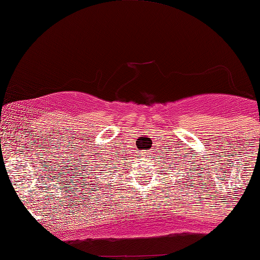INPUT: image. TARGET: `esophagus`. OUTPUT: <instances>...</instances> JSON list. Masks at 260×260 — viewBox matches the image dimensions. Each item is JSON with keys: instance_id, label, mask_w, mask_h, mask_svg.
Masks as SVG:
<instances>
[{"instance_id": "esophagus-1", "label": "esophagus", "mask_w": 260, "mask_h": 260, "mask_svg": "<svg viewBox=\"0 0 260 260\" xmlns=\"http://www.w3.org/2000/svg\"><path fill=\"white\" fill-rule=\"evenodd\" d=\"M141 156L143 157V159H147V153H145V152H144V153L141 154Z\"/></svg>"}]
</instances>
